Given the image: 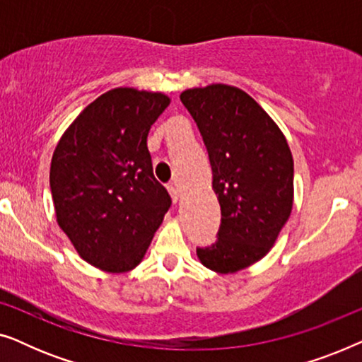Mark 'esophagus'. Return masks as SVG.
<instances>
[{
    "instance_id": "obj_1",
    "label": "esophagus",
    "mask_w": 362,
    "mask_h": 362,
    "mask_svg": "<svg viewBox=\"0 0 362 362\" xmlns=\"http://www.w3.org/2000/svg\"><path fill=\"white\" fill-rule=\"evenodd\" d=\"M168 191H170L173 202H177V201H180V191H177V187H176V186H170V187H168Z\"/></svg>"
}]
</instances>
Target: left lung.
I'll return each instance as SVG.
<instances>
[{"label":"left lung","mask_w":362,"mask_h":362,"mask_svg":"<svg viewBox=\"0 0 362 362\" xmlns=\"http://www.w3.org/2000/svg\"><path fill=\"white\" fill-rule=\"evenodd\" d=\"M199 128L221 204L216 244L201 264L235 274L269 254L293 207V158L269 113L240 88L212 83L180 95Z\"/></svg>","instance_id":"obj_1"}]
</instances>
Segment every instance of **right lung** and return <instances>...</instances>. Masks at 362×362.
Wrapping results in <instances>:
<instances>
[{
    "label": "right lung",
    "instance_id": "obj_1",
    "mask_svg": "<svg viewBox=\"0 0 362 362\" xmlns=\"http://www.w3.org/2000/svg\"><path fill=\"white\" fill-rule=\"evenodd\" d=\"M168 105L165 93L112 88L83 108L54 150L49 182L57 224L97 269H135L170 209L146 146Z\"/></svg>",
    "mask_w": 362,
    "mask_h": 362
}]
</instances>
